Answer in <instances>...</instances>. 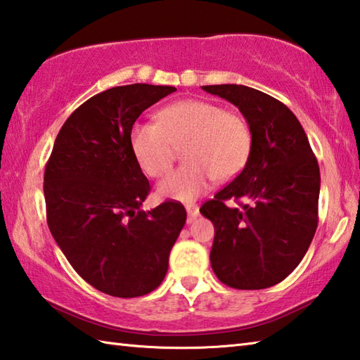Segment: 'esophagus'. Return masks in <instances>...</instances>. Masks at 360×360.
I'll return each instance as SVG.
<instances>
[{
    "label": "esophagus",
    "instance_id": "1",
    "mask_svg": "<svg viewBox=\"0 0 360 360\" xmlns=\"http://www.w3.org/2000/svg\"><path fill=\"white\" fill-rule=\"evenodd\" d=\"M186 211H187V215H188V221H192L198 217L200 214V209L197 205H187L186 206Z\"/></svg>",
    "mask_w": 360,
    "mask_h": 360
}]
</instances>
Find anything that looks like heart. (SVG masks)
<instances>
[{"label": "heart", "mask_w": 360, "mask_h": 360, "mask_svg": "<svg viewBox=\"0 0 360 360\" xmlns=\"http://www.w3.org/2000/svg\"><path fill=\"white\" fill-rule=\"evenodd\" d=\"M252 130L243 116L217 103L186 99L162 108L158 122H135L130 148L143 172L151 178L165 174L182 149L184 167L163 179L160 198L191 202L205 193L212 179L230 181L243 172L252 153Z\"/></svg>", "instance_id": "heart-1"}]
</instances>
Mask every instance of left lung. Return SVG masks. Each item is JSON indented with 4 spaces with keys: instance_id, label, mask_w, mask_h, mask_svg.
<instances>
[{
    "instance_id": "obj_1",
    "label": "left lung",
    "mask_w": 360,
    "mask_h": 360,
    "mask_svg": "<svg viewBox=\"0 0 360 360\" xmlns=\"http://www.w3.org/2000/svg\"><path fill=\"white\" fill-rule=\"evenodd\" d=\"M231 102L252 130V153L200 212L214 224L212 271L236 290H263L296 269L318 226L319 167L291 110L244 84L201 86ZM226 199L240 202L228 208Z\"/></svg>"
}]
</instances>
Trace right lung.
Wrapping results in <instances>:
<instances>
[{
	"label": "right lung",
	"instance_id": "right-lung-1",
	"mask_svg": "<svg viewBox=\"0 0 360 360\" xmlns=\"http://www.w3.org/2000/svg\"><path fill=\"white\" fill-rule=\"evenodd\" d=\"M174 86H115L82 103L58 134L45 167L47 224L84 282L115 297H139L165 278L187 214L178 201L143 211L149 181L130 130Z\"/></svg>",
	"mask_w": 360,
	"mask_h": 360
}]
</instances>
